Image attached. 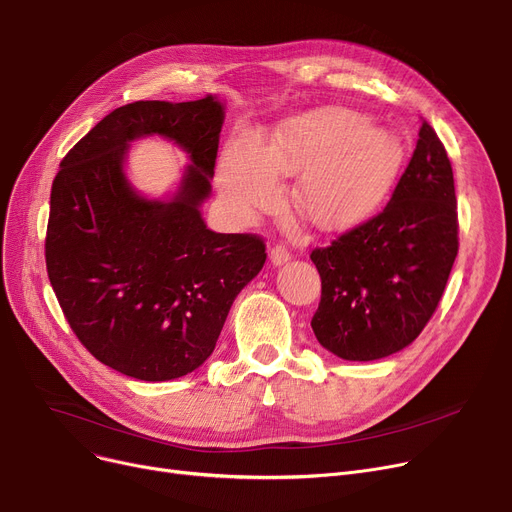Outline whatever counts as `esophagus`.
<instances>
[{
    "label": "esophagus",
    "mask_w": 512,
    "mask_h": 512,
    "mask_svg": "<svg viewBox=\"0 0 512 512\" xmlns=\"http://www.w3.org/2000/svg\"><path fill=\"white\" fill-rule=\"evenodd\" d=\"M270 259H272L274 265H282V263H286L290 259V251L284 245H276L270 251Z\"/></svg>",
    "instance_id": "34e87169"
}]
</instances>
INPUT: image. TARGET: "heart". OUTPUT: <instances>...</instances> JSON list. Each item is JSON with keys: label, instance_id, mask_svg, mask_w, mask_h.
Wrapping results in <instances>:
<instances>
[{"label": "heart", "instance_id": "b5f03b06", "mask_svg": "<svg viewBox=\"0 0 512 512\" xmlns=\"http://www.w3.org/2000/svg\"><path fill=\"white\" fill-rule=\"evenodd\" d=\"M402 164L398 134L357 112L324 107L284 122L261 145L236 139L222 161L220 188L240 218L276 205L280 174H299L297 201L321 228L351 226L390 195Z\"/></svg>", "mask_w": 512, "mask_h": 512}]
</instances>
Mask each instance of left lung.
Segmentation results:
<instances>
[{"label":"left lung","instance_id":"1","mask_svg":"<svg viewBox=\"0 0 512 512\" xmlns=\"http://www.w3.org/2000/svg\"><path fill=\"white\" fill-rule=\"evenodd\" d=\"M459 253L452 166L425 120L388 205L311 251L321 301L319 344L346 361H375L409 346L432 319Z\"/></svg>","mask_w":512,"mask_h":512}]
</instances>
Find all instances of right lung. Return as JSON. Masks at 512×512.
Returning <instances> with one entry per match:
<instances>
[{"label": "right lung", "mask_w": 512, "mask_h": 512, "mask_svg": "<svg viewBox=\"0 0 512 512\" xmlns=\"http://www.w3.org/2000/svg\"><path fill=\"white\" fill-rule=\"evenodd\" d=\"M224 105L134 101L107 114L62 159L51 186L47 276L76 338L128 378L166 382L213 353L236 294L265 263L257 234H218L211 193ZM161 133L192 157L172 202L141 198L123 176L127 143Z\"/></svg>", "instance_id": "1"}]
</instances>
